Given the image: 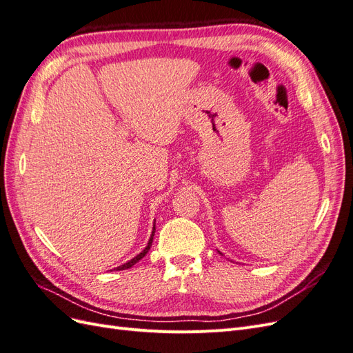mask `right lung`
Listing matches in <instances>:
<instances>
[{
	"label": "right lung",
	"instance_id": "right-lung-1",
	"mask_svg": "<svg viewBox=\"0 0 353 353\" xmlns=\"http://www.w3.org/2000/svg\"><path fill=\"white\" fill-rule=\"evenodd\" d=\"M153 236H154V227H153V234H152V237H150V240H148V244L145 245V249L140 253V254H137L135 256V258L134 259H131L130 262H126V263H123V265H121V266H117V271H122V270H128V268H131V266L132 265H135L138 261H141L143 258H144V256L147 254V252L148 250H150V248H152V243H153Z\"/></svg>",
	"mask_w": 353,
	"mask_h": 353
}]
</instances>
